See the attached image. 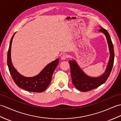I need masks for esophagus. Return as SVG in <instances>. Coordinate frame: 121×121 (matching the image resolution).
<instances>
[{
	"mask_svg": "<svg viewBox=\"0 0 121 121\" xmlns=\"http://www.w3.org/2000/svg\"><path fill=\"white\" fill-rule=\"evenodd\" d=\"M67 57H68V56H67V55H66V54H63L61 56V58L62 60H65Z\"/></svg>",
	"mask_w": 121,
	"mask_h": 121,
	"instance_id": "34e87169",
	"label": "esophagus"
}]
</instances>
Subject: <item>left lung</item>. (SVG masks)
<instances>
[{
	"label": "left lung",
	"instance_id": "1",
	"mask_svg": "<svg viewBox=\"0 0 121 121\" xmlns=\"http://www.w3.org/2000/svg\"><path fill=\"white\" fill-rule=\"evenodd\" d=\"M100 28L99 31L103 33L105 35L110 52V58L104 73L98 77H90L83 72L75 60H70L69 61L72 82L76 88L80 91L87 92L91 91L105 83L110 75L113 67L114 58L113 44L107 31L101 26H100Z\"/></svg>",
	"mask_w": 121,
	"mask_h": 121
}]
</instances>
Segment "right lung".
Masks as SVG:
<instances>
[{"label":"right lung","instance_id":"add662e5","mask_svg":"<svg viewBox=\"0 0 121 121\" xmlns=\"http://www.w3.org/2000/svg\"><path fill=\"white\" fill-rule=\"evenodd\" d=\"M15 33L11 39L7 55V64L10 74L16 85L25 90L40 93L44 91L52 81V76L59 64V59L46 65L40 74L34 77H26L21 75L14 67L11 58V49L12 40Z\"/></svg>","mask_w":121,"mask_h":121}]
</instances>
